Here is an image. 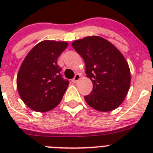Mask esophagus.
Here are the masks:
<instances>
[{"mask_svg":"<svg viewBox=\"0 0 153 153\" xmlns=\"http://www.w3.org/2000/svg\"><path fill=\"white\" fill-rule=\"evenodd\" d=\"M79 79H80V74H76L75 76H74V78L72 79V82H73V83H76L78 80H79Z\"/></svg>","mask_w":153,"mask_h":153,"instance_id":"1","label":"esophagus"}]
</instances>
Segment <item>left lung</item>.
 Wrapping results in <instances>:
<instances>
[{"label": "left lung", "mask_w": 153, "mask_h": 153, "mask_svg": "<svg viewBox=\"0 0 153 153\" xmlns=\"http://www.w3.org/2000/svg\"><path fill=\"white\" fill-rule=\"evenodd\" d=\"M84 60L86 76L93 90L84 97L89 106L109 112L122 104L130 86V70L123 55L113 44L98 36H86L72 43Z\"/></svg>", "instance_id": "left-lung-1"}]
</instances>
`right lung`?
I'll return each instance as SVG.
<instances>
[{
  "mask_svg": "<svg viewBox=\"0 0 153 153\" xmlns=\"http://www.w3.org/2000/svg\"><path fill=\"white\" fill-rule=\"evenodd\" d=\"M68 46L66 41L44 40L24 58L17 76L23 102L34 111H50L60 103L69 85L60 74L57 59Z\"/></svg>",
  "mask_w": 153,
  "mask_h": 153,
  "instance_id": "add662e5",
  "label": "right lung"
}]
</instances>
